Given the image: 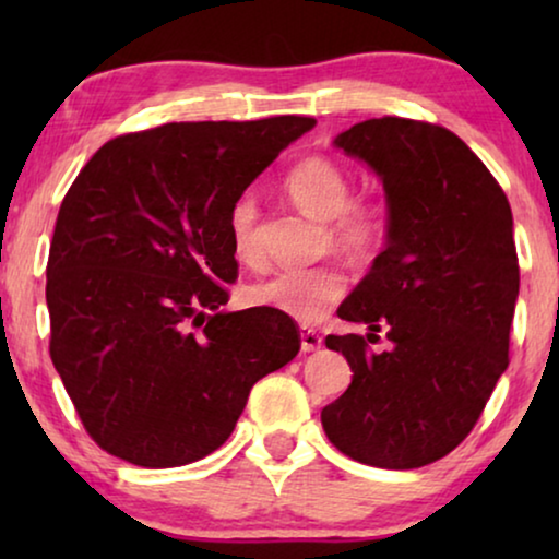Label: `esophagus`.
I'll use <instances>...</instances> for the list:
<instances>
[{"instance_id": "34e87169", "label": "esophagus", "mask_w": 559, "mask_h": 559, "mask_svg": "<svg viewBox=\"0 0 559 559\" xmlns=\"http://www.w3.org/2000/svg\"><path fill=\"white\" fill-rule=\"evenodd\" d=\"M300 348L305 354H312V350L323 348V338H320V333L312 331V328L300 325Z\"/></svg>"}]
</instances>
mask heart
<instances>
[{
    "label": "heart",
    "instance_id": "b5f03b06",
    "mask_svg": "<svg viewBox=\"0 0 559 559\" xmlns=\"http://www.w3.org/2000/svg\"><path fill=\"white\" fill-rule=\"evenodd\" d=\"M285 193L297 209L318 221H331L335 247L356 257L371 254L384 241L386 213L377 201H350V178L328 157H308L285 178ZM259 209L251 195H241L228 211V234L241 262L257 259ZM346 293V274L338 266L285 270L249 287V302L300 323H316Z\"/></svg>",
    "mask_w": 559,
    "mask_h": 559
}]
</instances>
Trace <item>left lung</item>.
<instances>
[{"label":"left lung","mask_w":559,"mask_h":559,"mask_svg":"<svg viewBox=\"0 0 559 559\" xmlns=\"http://www.w3.org/2000/svg\"><path fill=\"white\" fill-rule=\"evenodd\" d=\"M333 144L384 186L386 241L341 302L338 318L384 330L328 335L354 379L320 412L328 440L358 463L409 471L468 438L509 366L519 297L507 195L448 129L400 117L366 119Z\"/></svg>","instance_id":"8db88e82"}]
</instances>
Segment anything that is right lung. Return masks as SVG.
Returning a JSON list of instances; mask_svg holds the SVG:
<instances>
[{
    "mask_svg": "<svg viewBox=\"0 0 559 559\" xmlns=\"http://www.w3.org/2000/svg\"><path fill=\"white\" fill-rule=\"evenodd\" d=\"M310 117L175 121L106 142L50 243V358L106 453L175 468L224 445L251 386L300 350L293 318L226 312L228 211Z\"/></svg>",
    "mask_w": 559,
    "mask_h": 559,
    "instance_id": "right-lung-1",
    "label": "right lung"
}]
</instances>
